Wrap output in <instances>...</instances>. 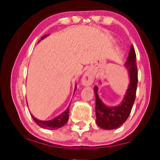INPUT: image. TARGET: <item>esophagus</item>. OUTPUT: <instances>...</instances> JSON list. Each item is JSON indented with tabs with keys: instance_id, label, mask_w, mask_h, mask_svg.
<instances>
[{
	"instance_id": "34e87169",
	"label": "esophagus",
	"mask_w": 160,
	"mask_h": 160,
	"mask_svg": "<svg viewBox=\"0 0 160 160\" xmlns=\"http://www.w3.org/2000/svg\"><path fill=\"white\" fill-rule=\"evenodd\" d=\"M94 79H95V76H94L92 72L87 71L83 76L82 82L84 86H91L94 82Z\"/></svg>"
}]
</instances>
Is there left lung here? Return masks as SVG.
<instances>
[{
    "instance_id": "8db88e82",
    "label": "left lung",
    "mask_w": 160,
    "mask_h": 160,
    "mask_svg": "<svg viewBox=\"0 0 160 160\" xmlns=\"http://www.w3.org/2000/svg\"><path fill=\"white\" fill-rule=\"evenodd\" d=\"M136 54L133 46H131L130 53L125 66L130 74V84L122 103L118 106L108 107L98 97V87H94L95 93L96 124L104 130L118 128L124 123L130 114L134 104L138 86V68L135 63Z\"/></svg>"
}]
</instances>
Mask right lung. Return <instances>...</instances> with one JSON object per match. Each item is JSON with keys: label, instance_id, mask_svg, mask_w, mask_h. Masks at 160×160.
Returning <instances> with one entry per match:
<instances>
[{"label": "right lung", "instance_id": "1", "mask_svg": "<svg viewBox=\"0 0 160 160\" xmlns=\"http://www.w3.org/2000/svg\"><path fill=\"white\" fill-rule=\"evenodd\" d=\"M47 36H48V35H45L44 36L41 37V39L44 38L45 37ZM76 89V87L75 88V90ZM69 106L68 108L66 109V111H65L62 113H61L60 115H59L58 117L54 118V119L49 120V121H41V120H38L36 118H35L32 114H31V117H32V119H33L34 121L36 122V123L38 124V126L41 127V128L48 129V130H55V129H58L61 128V127L65 125V124L67 123L68 120V117H69Z\"/></svg>", "mask_w": 160, "mask_h": 160}]
</instances>
